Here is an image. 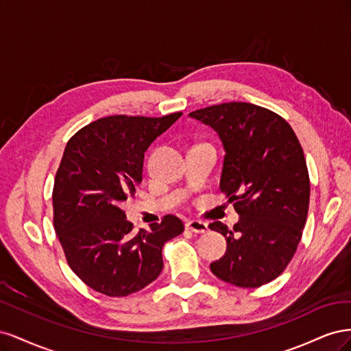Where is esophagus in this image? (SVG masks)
<instances>
[{"label": "esophagus", "mask_w": 351, "mask_h": 351, "mask_svg": "<svg viewBox=\"0 0 351 351\" xmlns=\"http://www.w3.org/2000/svg\"><path fill=\"white\" fill-rule=\"evenodd\" d=\"M186 228L190 230V231H193V232H197V234H205V232H208V230H209L206 222H202L199 219L189 221L186 224Z\"/></svg>", "instance_id": "esophagus-1"}]
</instances>
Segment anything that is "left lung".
I'll return each mask as SVG.
<instances>
[{
	"label": "left lung",
	"mask_w": 351,
	"mask_h": 351,
	"mask_svg": "<svg viewBox=\"0 0 351 351\" xmlns=\"http://www.w3.org/2000/svg\"><path fill=\"white\" fill-rule=\"evenodd\" d=\"M190 117L219 134L226 149L219 187L240 215L232 230L219 221L209 224L227 240L210 271L241 289L268 284L293 259L309 210L302 145L281 115L254 104L212 105Z\"/></svg>",
	"instance_id": "left-lung-1"
}]
</instances>
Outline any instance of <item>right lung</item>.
Wrapping results in <instances>:
<instances>
[{
  "label": "right lung",
  "mask_w": 351,
  "mask_h": 351,
  "mask_svg": "<svg viewBox=\"0 0 351 351\" xmlns=\"http://www.w3.org/2000/svg\"><path fill=\"white\" fill-rule=\"evenodd\" d=\"M183 112L111 115L70 137L52 190L54 228L71 271L95 291L124 297L158 278L164 244L182 234L165 215L151 231H133L121 209L142 183L143 154Z\"/></svg>",
  "instance_id": "right-lung-1"
}]
</instances>
